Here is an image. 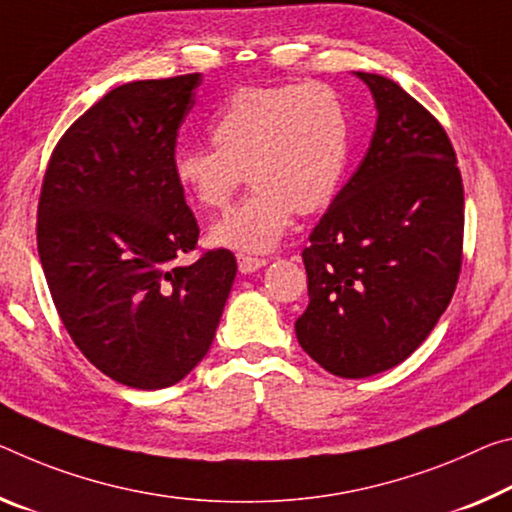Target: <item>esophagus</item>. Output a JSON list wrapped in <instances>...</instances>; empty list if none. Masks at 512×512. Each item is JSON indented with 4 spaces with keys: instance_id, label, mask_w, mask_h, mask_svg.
<instances>
[{
    "instance_id": "esophagus-1",
    "label": "esophagus",
    "mask_w": 512,
    "mask_h": 512,
    "mask_svg": "<svg viewBox=\"0 0 512 512\" xmlns=\"http://www.w3.org/2000/svg\"><path fill=\"white\" fill-rule=\"evenodd\" d=\"M237 262H239V271L243 275H250V273H255V271L262 269V266H266V259H262V257H248V255H239Z\"/></svg>"
}]
</instances>
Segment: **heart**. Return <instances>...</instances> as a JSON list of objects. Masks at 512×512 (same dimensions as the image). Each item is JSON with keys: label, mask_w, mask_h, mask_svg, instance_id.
<instances>
[{"label": "heart", "mask_w": 512, "mask_h": 512, "mask_svg": "<svg viewBox=\"0 0 512 512\" xmlns=\"http://www.w3.org/2000/svg\"><path fill=\"white\" fill-rule=\"evenodd\" d=\"M214 148L182 145L170 170L198 209H223L246 173L255 186L209 232L216 248L264 255L289 232L294 212L335 200L351 161V111L319 81L239 88L209 123Z\"/></svg>", "instance_id": "b5f03b06"}]
</instances>
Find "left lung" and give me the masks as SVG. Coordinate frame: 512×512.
<instances>
[{
  "label": "left lung",
  "instance_id": "obj_1",
  "mask_svg": "<svg viewBox=\"0 0 512 512\" xmlns=\"http://www.w3.org/2000/svg\"><path fill=\"white\" fill-rule=\"evenodd\" d=\"M369 86V150L303 250L310 305L298 344L339 378H369L410 358L456 291L462 196L456 152L440 123L396 81Z\"/></svg>",
  "mask_w": 512,
  "mask_h": 512
}]
</instances>
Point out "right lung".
Segmentation results:
<instances>
[{"mask_svg":"<svg viewBox=\"0 0 512 512\" xmlns=\"http://www.w3.org/2000/svg\"><path fill=\"white\" fill-rule=\"evenodd\" d=\"M200 81L113 88L56 145L40 191L38 255L63 326L127 387H170L205 358L237 275L230 250L177 264L200 230L170 161Z\"/></svg>","mask_w":512,"mask_h":512,"instance_id":"right-lung-1","label":"right lung"}]
</instances>
